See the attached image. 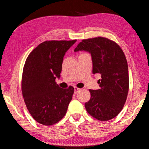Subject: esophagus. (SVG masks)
<instances>
[{"label": "esophagus", "instance_id": "1", "mask_svg": "<svg viewBox=\"0 0 149 149\" xmlns=\"http://www.w3.org/2000/svg\"><path fill=\"white\" fill-rule=\"evenodd\" d=\"M79 90H80V89H79V88L75 87H74V93H75V94H77Z\"/></svg>", "mask_w": 149, "mask_h": 149}]
</instances>
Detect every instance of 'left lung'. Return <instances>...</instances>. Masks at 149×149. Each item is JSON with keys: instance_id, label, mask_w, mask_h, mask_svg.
Instances as JSON below:
<instances>
[{"instance_id": "1", "label": "left lung", "mask_w": 149, "mask_h": 149, "mask_svg": "<svg viewBox=\"0 0 149 149\" xmlns=\"http://www.w3.org/2000/svg\"><path fill=\"white\" fill-rule=\"evenodd\" d=\"M85 50L91 55L93 74H100V89H89L91 99L85 102L87 112L100 121L115 118L124 106L129 91L127 60L116 42L98 37L82 40L74 51Z\"/></svg>"}]
</instances>
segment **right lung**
Instances as JSON below:
<instances>
[{"instance_id":"1","label":"right lung","mask_w":149,"mask_h":149,"mask_svg":"<svg viewBox=\"0 0 149 149\" xmlns=\"http://www.w3.org/2000/svg\"><path fill=\"white\" fill-rule=\"evenodd\" d=\"M75 42L46 41L27 58L22 74V95L30 114L41 124H55L66 114L74 88L62 89L55 79L60 77L65 52Z\"/></svg>"}]
</instances>
